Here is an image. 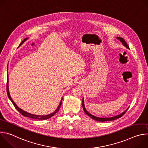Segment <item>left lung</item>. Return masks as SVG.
<instances>
[{"instance_id":"obj_1","label":"left lung","mask_w":148,"mask_h":148,"mask_svg":"<svg viewBox=\"0 0 148 148\" xmlns=\"http://www.w3.org/2000/svg\"><path fill=\"white\" fill-rule=\"evenodd\" d=\"M117 39H118L121 43H122V45L126 47L128 49H130V47L129 46H128L127 43H126V41H125V40L122 38V37H116ZM82 108H83V110H84V111L85 112V113L88 115L90 118H92L93 119L95 120V121H99V122H104V121H113V120H115V119H118L119 118H121V116H122L125 114V112H126V111L128 110V109L129 108H128L127 109H126L124 112H123L122 113L116 115V116H112V117H110V118H99V117H97V116H95L92 114H91L89 112H88L87 111V110L86 109V107H85V105H84V98H82Z\"/></svg>"}]
</instances>
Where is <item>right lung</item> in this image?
Segmentation results:
<instances>
[{"label":"right lung","mask_w":148,"mask_h":148,"mask_svg":"<svg viewBox=\"0 0 148 148\" xmlns=\"http://www.w3.org/2000/svg\"><path fill=\"white\" fill-rule=\"evenodd\" d=\"M27 39H28V37L25 38V39L22 41V43H20V45H19L18 47H20L21 45H22L24 43V42H25L26 40H27ZM8 76H9V75H8V74H7V79H8V81H7V94H8V96L9 98L10 99V101H12V102L13 103V105L14 106V107L16 108V110H17L21 114H22V115H23V116H26V117H28V118H33V119H35L46 120V119H49V118H50L51 116H54V115L59 111V109H60V107H61V103H62V98H61V101H60V103H59V105H58V106L57 108L53 112H52V113H51V114H48V115H38L32 114L29 113V112H26V111H25L23 110L22 109H21V108H20L19 107H18L17 105L16 104V103L13 101V100L12 98H11L10 95V93H9V78H8Z\"/></svg>","instance_id":"obj_1"}]
</instances>
